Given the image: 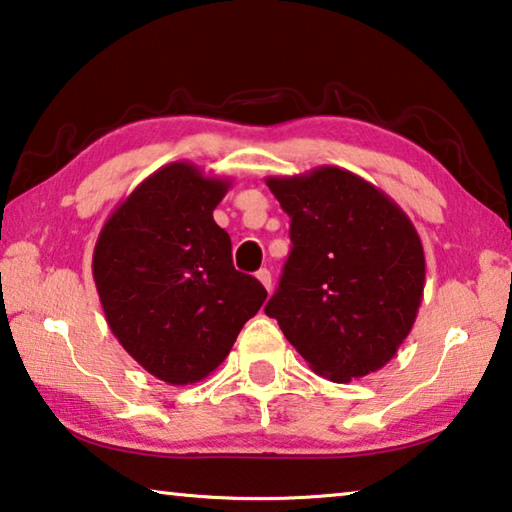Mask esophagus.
I'll list each match as a JSON object with an SVG mask.
<instances>
[{
	"instance_id": "esophagus-1",
	"label": "esophagus",
	"mask_w": 512,
	"mask_h": 512,
	"mask_svg": "<svg viewBox=\"0 0 512 512\" xmlns=\"http://www.w3.org/2000/svg\"><path fill=\"white\" fill-rule=\"evenodd\" d=\"M257 280L264 284L266 291L273 289V284H271V271H268V268H259V271H257Z\"/></svg>"
}]
</instances>
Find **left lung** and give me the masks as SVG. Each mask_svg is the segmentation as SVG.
I'll return each instance as SVG.
<instances>
[{
  "instance_id": "8db88e82",
  "label": "left lung",
  "mask_w": 512,
  "mask_h": 512,
  "mask_svg": "<svg viewBox=\"0 0 512 512\" xmlns=\"http://www.w3.org/2000/svg\"><path fill=\"white\" fill-rule=\"evenodd\" d=\"M291 216V253L266 316L332 381L384 368L409 336L424 291L418 230L393 198L339 167L271 176Z\"/></svg>"
}]
</instances>
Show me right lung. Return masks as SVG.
<instances>
[{
  "label": "right lung",
  "mask_w": 512,
  "mask_h": 512,
  "mask_svg": "<svg viewBox=\"0 0 512 512\" xmlns=\"http://www.w3.org/2000/svg\"><path fill=\"white\" fill-rule=\"evenodd\" d=\"M230 185L196 164H164L117 205L94 246L112 334L171 386L219 368L266 300L259 280L232 266V241L212 216Z\"/></svg>",
  "instance_id": "obj_1"
}]
</instances>
